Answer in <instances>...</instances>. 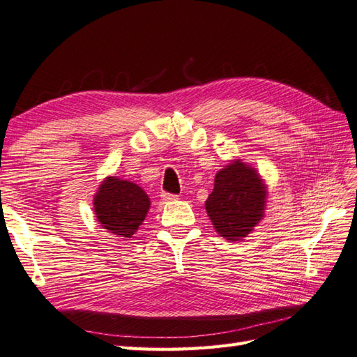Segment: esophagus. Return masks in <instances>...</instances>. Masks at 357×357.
I'll return each mask as SVG.
<instances>
[{
  "instance_id": "34e87169",
  "label": "esophagus",
  "mask_w": 357,
  "mask_h": 357,
  "mask_svg": "<svg viewBox=\"0 0 357 357\" xmlns=\"http://www.w3.org/2000/svg\"><path fill=\"white\" fill-rule=\"evenodd\" d=\"M162 200L163 202H174V200H177V195L176 194H169V192H162Z\"/></svg>"
}]
</instances>
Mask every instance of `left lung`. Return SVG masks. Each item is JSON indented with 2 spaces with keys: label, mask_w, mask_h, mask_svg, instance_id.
Here are the masks:
<instances>
[{
  "label": "left lung",
  "mask_w": 357,
  "mask_h": 357,
  "mask_svg": "<svg viewBox=\"0 0 357 357\" xmlns=\"http://www.w3.org/2000/svg\"><path fill=\"white\" fill-rule=\"evenodd\" d=\"M266 199V185L257 169L232 160L217 172L204 204L215 231L229 241H240L264 217Z\"/></svg>",
  "instance_id": "obj_1"
}]
</instances>
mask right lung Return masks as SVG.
<instances>
[{"label": "right lung", "mask_w": 357, "mask_h": 357, "mask_svg": "<svg viewBox=\"0 0 357 357\" xmlns=\"http://www.w3.org/2000/svg\"><path fill=\"white\" fill-rule=\"evenodd\" d=\"M94 212L102 227L116 236L131 238L149 209L144 189L128 180L107 177L94 195Z\"/></svg>", "instance_id": "add662e5"}]
</instances>
